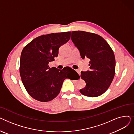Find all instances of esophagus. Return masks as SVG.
<instances>
[{"mask_svg":"<svg viewBox=\"0 0 134 134\" xmlns=\"http://www.w3.org/2000/svg\"><path fill=\"white\" fill-rule=\"evenodd\" d=\"M76 71L77 72V73H78L79 74V75H80V74H81V71H80V70H79V69H77V70H76Z\"/></svg>","mask_w":134,"mask_h":134,"instance_id":"34e87169","label":"esophagus"}]
</instances>
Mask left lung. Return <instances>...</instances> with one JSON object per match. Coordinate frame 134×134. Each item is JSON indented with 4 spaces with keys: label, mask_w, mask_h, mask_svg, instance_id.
<instances>
[{
    "label": "left lung",
    "mask_w": 134,
    "mask_h": 134,
    "mask_svg": "<svg viewBox=\"0 0 134 134\" xmlns=\"http://www.w3.org/2000/svg\"><path fill=\"white\" fill-rule=\"evenodd\" d=\"M71 39L82 59L90 60V71L81 72L86 86L80 90L85 96L96 97L106 91L114 79L116 61L113 51L102 37L83 31H72Z\"/></svg>",
    "instance_id": "1"
}]
</instances>
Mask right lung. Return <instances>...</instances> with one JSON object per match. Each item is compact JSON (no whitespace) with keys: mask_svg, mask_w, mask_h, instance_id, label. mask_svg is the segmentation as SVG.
Returning a JSON list of instances; mask_svg holds the SVG:
<instances>
[{"mask_svg":"<svg viewBox=\"0 0 134 134\" xmlns=\"http://www.w3.org/2000/svg\"><path fill=\"white\" fill-rule=\"evenodd\" d=\"M71 34L68 31L41 35L22 50L20 75L27 92L35 100L42 102L53 100L60 93L63 81L69 78L64 68H50L48 63L57 57L60 47L69 41ZM73 71L79 79L78 74Z\"/></svg>","mask_w":134,"mask_h":134,"instance_id":"add662e5","label":"right lung"}]
</instances>
